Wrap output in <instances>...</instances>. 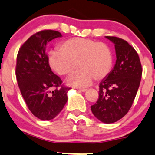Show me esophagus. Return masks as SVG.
<instances>
[{
	"mask_svg": "<svg viewBox=\"0 0 155 155\" xmlns=\"http://www.w3.org/2000/svg\"><path fill=\"white\" fill-rule=\"evenodd\" d=\"M78 90H79V91H82V92H85L86 90H87V89L85 88H80V87H78L77 88Z\"/></svg>",
	"mask_w": 155,
	"mask_h": 155,
	"instance_id": "1",
	"label": "esophagus"
}]
</instances>
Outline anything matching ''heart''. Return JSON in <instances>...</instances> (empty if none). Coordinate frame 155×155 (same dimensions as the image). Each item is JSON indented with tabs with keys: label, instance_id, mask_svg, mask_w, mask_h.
I'll return each instance as SVG.
<instances>
[{
	"label": "heart",
	"instance_id": "1",
	"mask_svg": "<svg viewBox=\"0 0 155 155\" xmlns=\"http://www.w3.org/2000/svg\"><path fill=\"white\" fill-rule=\"evenodd\" d=\"M49 63L61 75L73 74L68 79L71 85L87 87L95 79H104L110 74L113 66V56L109 47L102 42L91 39L74 38L63 42L60 49L52 50Z\"/></svg>",
	"mask_w": 155,
	"mask_h": 155
}]
</instances>
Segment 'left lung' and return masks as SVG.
Here are the masks:
<instances>
[{"mask_svg":"<svg viewBox=\"0 0 155 155\" xmlns=\"http://www.w3.org/2000/svg\"><path fill=\"white\" fill-rule=\"evenodd\" d=\"M114 43L116 63L114 68L99 84V98L91 111L95 117L105 124L117 121L127 114L137 93L142 65L135 49L126 41L106 36Z\"/></svg>","mask_w":155,"mask_h":155,"instance_id":"1","label":"left lung"}]
</instances>
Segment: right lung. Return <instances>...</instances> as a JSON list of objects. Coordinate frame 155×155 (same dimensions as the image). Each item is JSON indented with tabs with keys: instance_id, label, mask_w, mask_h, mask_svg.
<instances>
[{
	"instance_id": "add662e5",
	"label": "right lung",
	"mask_w": 155,
	"mask_h": 155,
	"mask_svg": "<svg viewBox=\"0 0 155 155\" xmlns=\"http://www.w3.org/2000/svg\"><path fill=\"white\" fill-rule=\"evenodd\" d=\"M60 37L57 31L37 32L22 44L16 58V76L22 97L31 112L42 120L56 117L68 100L70 88L52 71L46 53L47 43Z\"/></svg>"
}]
</instances>
